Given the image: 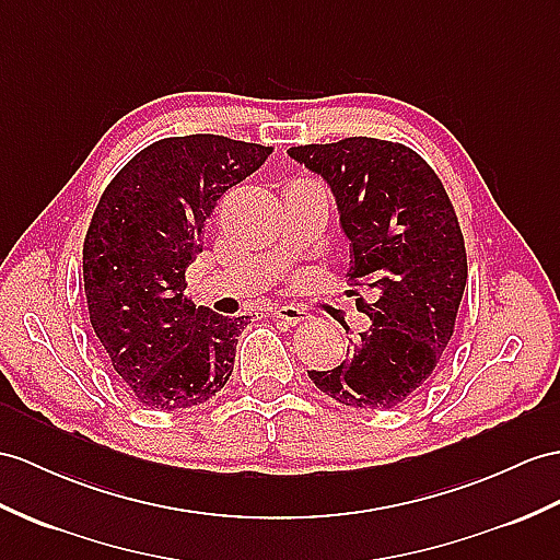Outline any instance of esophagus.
I'll list each match as a JSON object with an SVG mask.
<instances>
[{
    "mask_svg": "<svg viewBox=\"0 0 560 560\" xmlns=\"http://www.w3.org/2000/svg\"><path fill=\"white\" fill-rule=\"evenodd\" d=\"M272 316H276L280 323L299 325V323H304L308 318V313L304 308H299V306H278Z\"/></svg>",
    "mask_w": 560,
    "mask_h": 560,
    "instance_id": "34e87169",
    "label": "esophagus"
}]
</instances>
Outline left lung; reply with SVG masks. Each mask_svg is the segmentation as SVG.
Returning a JSON list of instances; mask_svg holds the SVG:
<instances>
[{
    "label": "left lung",
    "instance_id": "1",
    "mask_svg": "<svg viewBox=\"0 0 560 560\" xmlns=\"http://www.w3.org/2000/svg\"><path fill=\"white\" fill-rule=\"evenodd\" d=\"M330 187L349 240L347 278L375 302L371 327L330 371H308L320 392L353 408H397L422 389L454 332L468 280L458 218L440 177L413 149L375 138L288 149Z\"/></svg>",
    "mask_w": 560,
    "mask_h": 560
}]
</instances>
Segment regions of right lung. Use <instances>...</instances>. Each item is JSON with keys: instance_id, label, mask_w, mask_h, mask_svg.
<instances>
[{"instance_id": "1", "label": "right lung", "mask_w": 560, "mask_h": 560, "mask_svg": "<svg viewBox=\"0 0 560 560\" xmlns=\"http://www.w3.org/2000/svg\"><path fill=\"white\" fill-rule=\"evenodd\" d=\"M270 152L221 135L166 138L130 159L104 189L83 244L90 323L142 406H199L233 375L249 316L195 306L185 272L201 252L215 201Z\"/></svg>"}]
</instances>
